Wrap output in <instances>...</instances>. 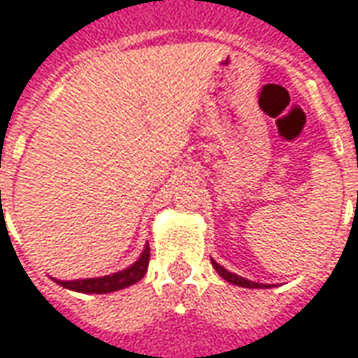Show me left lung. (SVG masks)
<instances>
[{"mask_svg": "<svg viewBox=\"0 0 358 358\" xmlns=\"http://www.w3.org/2000/svg\"><path fill=\"white\" fill-rule=\"evenodd\" d=\"M210 263H213V266H215V270H217L218 274L224 278L226 282H230V284L241 285V287H270L268 284H257V282H251V280H245V278L238 276V274H234L230 270H226L224 266H220L217 261H210Z\"/></svg>", "mask_w": 358, "mask_h": 358, "instance_id": "left-lung-1", "label": "left lung"}]
</instances>
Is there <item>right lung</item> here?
I'll list each match as a JSON object with an SVG mask.
<instances>
[{"label": "right lung", "mask_w": 358, "mask_h": 358, "mask_svg": "<svg viewBox=\"0 0 358 358\" xmlns=\"http://www.w3.org/2000/svg\"><path fill=\"white\" fill-rule=\"evenodd\" d=\"M149 266V245H145L143 253L140 255V259L128 266V268L120 270V272H115V274H109V276L101 278H84V280H57L53 278L59 285H63L66 289H73V292L80 293H110L118 292V289H124L128 285H134L136 282H140L141 278L145 276Z\"/></svg>", "instance_id": "right-lung-1"}]
</instances>
